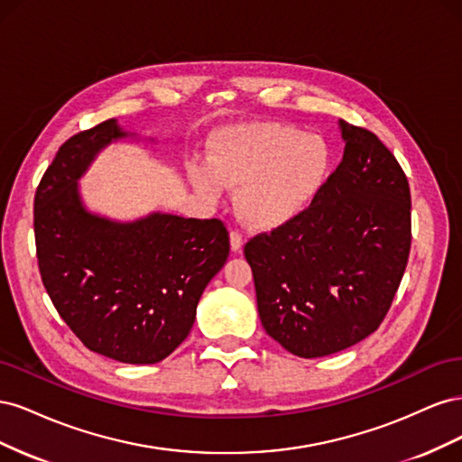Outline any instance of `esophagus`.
Returning a JSON list of instances; mask_svg holds the SVG:
<instances>
[{"label":"esophagus","mask_w":462,"mask_h":462,"mask_svg":"<svg viewBox=\"0 0 462 462\" xmlns=\"http://www.w3.org/2000/svg\"><path fill=\"white\" fill-rule=\"evenodd\" d=\"M243 241H245V239H243V233L233 229V231H231V248L235 250V253H236V250H241Z\"/></svg>","instance_id":"obj_1"}]
</instances>
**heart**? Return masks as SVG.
I'll use <instances>...</instances> for the list:
<instances>
[{
	"instance_id": "heart-1",
	"label": "heart",
	"mask_w": 462,
	"mask_h": 462,
	"mask_svg": "<svg viewBox=\"0 0 462 462\" xmlns=\"http://www.w3.org/2000/svg\"><path fill=\"white\" fill-rule=\"evenodd\" d=\"M333 152L324 136L282 121L250 123L221 131L209 165L194 167L192 180L208 199L235 187L239 214L260 229L295 219L326 187Z\"/></svg>"
}]
</instances>
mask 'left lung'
Segmentation results:
<instances>
[{
	"instance_id": "left-lung-1",
	"label": "left lung",
	"mask_w": 462,
	"mask_h": 462,
	"mask_svg": "<svg viewBox=\"0 0 462 462\" xmlns=\"http://www.w3.org/2000/svg\"><path fill=\"white\" fill-rule=\"evenodd\" d=\"M343 162L300 216L245 245L265 333L318 358L368 337L411 253V187L372 131L341 121Z\"/></svg>"
}]
</instances>
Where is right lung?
Returning <instances> with one entry per match:
<instances>
[{
  "instance_id": "obj_1",
  "label": "right lung",
  "mask_w": 462,
  "mask_h": 462,
  "mask_svg": "<svg viewBox=\"0 0 462 462\" xmlns=\"http://www.w3.org/2000/svg\"><path fill=\"white\" fill-rule=\"evenodd\" d=\"M125 136L116 119L65 141L34 194L38 270L55 310L90 351L153 365L187 339L206 285L229 256L221 219L152 214L116 223L88 214L77 179Z\"/></svg>"
}]
</instances>
